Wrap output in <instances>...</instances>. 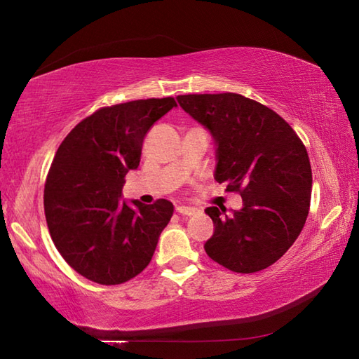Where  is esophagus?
I'll list each match as a JSON object with an SVG mask.
<instances>
[{
    "mask_svg": "<svg viewBox=\"0 0 359 359\" xmlns=\"http://www.w3.org/2000/svg\"><path fill=\"white\" fill-rule=\"evenodd\" d=\"M175 212H179V214L184 215V217H191V215L196 214L198 209L188 208V205H177V208H175Z\"/></svg>",
    "mask_w": 359,
    "mask_h": 359,
    "instance_id": "obj_1",
    "label": "esophagus"
}]
</instances>
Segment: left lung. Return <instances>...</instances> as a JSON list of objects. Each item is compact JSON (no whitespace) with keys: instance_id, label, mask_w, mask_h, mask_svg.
Here are the masks:
<instances>
[{"instance_id":"left-lung-1","label":"left lung","mask_w":359,"mask_h":359,"mask_svg":"<svg viewBox=\"0 0 359 359\" xmlns=\"http://www.w3.org/2000/svg\"><path fill=\"white\" fill-rule=\"evenodd\" d=\"M180 107L210 133L218 184L239 191V210L205 209L214 234L204 250L241 274L266 269L293 245L309 215L307 150L280 115L238 93L180 95Z\"/></svg>"}]
</instances>
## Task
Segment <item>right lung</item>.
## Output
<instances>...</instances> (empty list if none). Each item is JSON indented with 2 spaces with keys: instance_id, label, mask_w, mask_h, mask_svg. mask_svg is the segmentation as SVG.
I'll list each match as a JSON object with an SVG mask.
<instances>
[{
  "instance_id": "add662e5",
  "label": "right lung",
  "mask_w": 359,
  "mask_h": 359,
  "mask_svg": "<svg viewBox=\"0 0 359 359\" xmlns=\"http://www.w3.org/2000/svg\"><path fill=\"white\" fill-rule=\"evenodd\" d=\"M172 107L174 98L102 107L57 150L44 188L47 226L66 263L88 280L123 283L154 257L174 205L123 201L121 188L139 166L145 135Z\"/></svg>"
}]
</instances>
